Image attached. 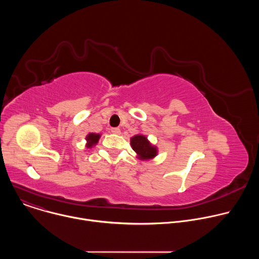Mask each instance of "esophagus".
<instances>
[{
    "label": "esophagus",
    "mask_w": 259,
    "mask_h": 259,
    "mask_svg": "<svg viewBox=\"0 0 259 259\" xmlns=\"http://www.w3.org/2000/svg\"><path fill=\"white\" fill-rule=\"evenodd\" d=\"M110 132L114 133V134H120L121 130L119 128H112V129H110Z\"/></svg>",
    "instance_id": "esophagus-1"
}]
</instances>
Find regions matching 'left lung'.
I'll return each mask as SVG.
<instances>
[{"instance_id": "left-lung-1", "label": "left lung", "mask_w": 259, "mask_h": 259, "mask_svg": "<svg viewBox=\"0 0 259 259\" xmlns=\"http://www.w3.org/2000/svg\"><path fill=\"white\" fill-rule=\"evenodd\" d=\"M132 149L141 159H151L157 155V149L142 135H135L131 138Z\"/></svg>"}]
</instances>
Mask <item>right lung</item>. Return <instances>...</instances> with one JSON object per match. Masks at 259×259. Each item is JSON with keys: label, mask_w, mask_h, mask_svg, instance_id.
<instances>
[{"label": "right lung", "mask_w": 259, "mask_h": 259, "mask_svg": "<svg viewBox=\"0 0 259 259\" xmlns=\"http://www.w3.org/2000/svg\"><path fill=\"white\" fill-rule=\"evenodd\" d=\"M99 137H100V135H99V134L90 133V134L87 136V140H88V144H87V146H88V147H90V146H92L93 144L97 143V141H98Z\"/></svg>", "instance_id": "obj_1"}]
</instances>
